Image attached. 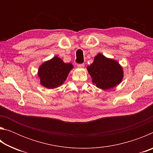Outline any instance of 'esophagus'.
I'll return each mask as SVG.
<instances>
[{"mask_svg":"<svg viewBox=\"0 0 153 153\" xmlns=\"http://www.w3.org/2000/svg\"><path fill=\"white\" fill-rule=\"evenodd\" d=\"M77 67H79V68H82V67H84V63H77Z\"/></svg>","mask_w":153,"mask_h":153,"instance_id":"obj_1","label":"esophagus"}]
</instances>
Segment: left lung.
<instances>
[{
    "instance_id": "8db88e82",
    "label": "left lung",
    "mask_w": 153,
    "mask_h": 153,
    "mask_svg": "<svg viewBox=\"0 0 153 153\" xmlns=\"http://www.w3.org/2000/svg\"><path fill=\"white\" fill-rule=\"evenodd\" d=\"M92 82L100 89L107 90L120 84L123 78L122 67L117 61L106 58L102 54L95 56L94 62L87 67Z\"/></svg>"
}]
</instances>
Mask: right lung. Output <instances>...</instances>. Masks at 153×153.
I'll use <instances>...</instances> for the list:
<instances>
[{
  "instance_id": "1",
  "label": "right lung",
  "mask_w": 153,
  "mask_h": 153,
  "mask_svg": "<svg viewBox=\"0 0 153 153\" xmlns=\"http://www.w3.org/2000/svg\"><path fill=\"white\" fill-rule=\"evenodd\" d=\"M72 68L71 63H64L58 56H55L43 63L38 69L41 84L48 88H55L61 86Z\"/></svg>"
}]
</instances>
